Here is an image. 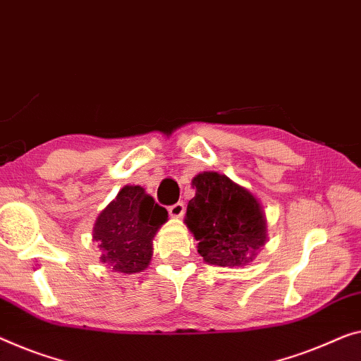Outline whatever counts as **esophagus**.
I'll use <instances>...</instances> for the list:
<instances>
[{"mask_svg": "<svg viewBox=\"0 0 361 361\" xmlns=\"http://www.w3.org/2000/svg\"><path fill=\"white\" fill-rule=\"evenodd\" d=\"M169 214L171 215V217H175V219L181 217V215L185 214V204L176 202V204H173V206H170L169 207Z\"/></svg>", "mask_w": 361, "mask_h": 361, "instance_id": "34e87169", "label": "esophagus"}]
</instances>
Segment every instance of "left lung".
<instances>
[{"mask_svg": "<svg viewBox=\"0 0 361 361\" xmlns=\"http://www.w3.org/2000/svg\"><path fill=\"white\" fill-rule=\"evenodd\" d=\"M196 196L188 202L185 224L207 264L246 266L267 241L266 214L259 201L217 171H202L191 181Z\"/></svg>", "mask_w": 361, "mask_h": 361, "instance_id": "8db88e82", "label": "left lung"}]
</instances>
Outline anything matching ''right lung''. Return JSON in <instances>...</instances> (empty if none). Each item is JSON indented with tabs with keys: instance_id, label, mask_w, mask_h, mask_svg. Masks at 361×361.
I'll return each instance as SVG.
<instances>
[{
	"instance_id": "add662e5",
	"label": "right lung",
	"mask_w": 361,
	"mask_h": 361,
	"mask_svg": "<svg viewBox=\"0 0 361 361\" xmlns=\"http://www.w3.org/2000/svg\"><path fill=\"white\" fill-rule=\"evenodd\" d=\"M169 219L141 186H125L99 214L94 240L102 250L100 261L123 274L142 272L152 257V240Z\"/></svg>"
}]
</instances>
